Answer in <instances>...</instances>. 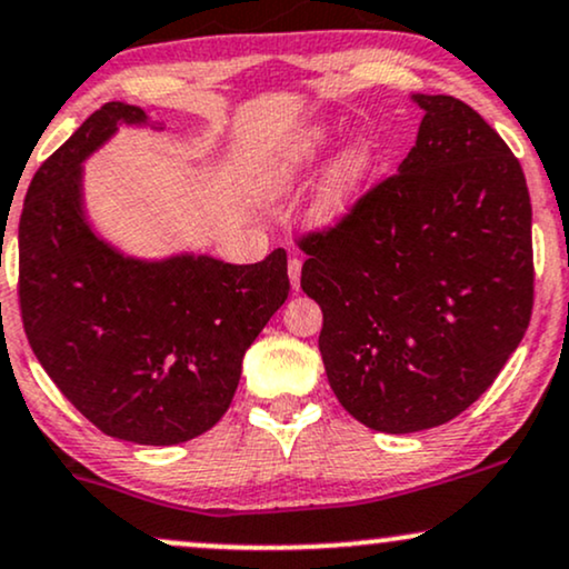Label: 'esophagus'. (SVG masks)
<instances>
[{
  "label": "esophagus",
  "mask_w": 569,
  "mask_h": 569,
  "mask_svg": "<svg viewBox=\"0 0 569 569\" xmlns=\"http://www.w3.org/2000/svg\"><path fill=\"white\" fill-rule=\"evenodd\" d=\"M300 269H303V261H300V258H290V263H287V273H290L292 290H298L300 287Z\"/></svg>",
  "instance_id": "34e87169"
}]
</instances>
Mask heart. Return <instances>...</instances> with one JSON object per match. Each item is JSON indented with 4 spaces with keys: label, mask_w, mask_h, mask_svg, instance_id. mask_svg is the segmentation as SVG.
<instances>
[{
    "label": "heart",
    "mask_w": 569,
    "mask_h": 569,
    "mask_svg": "<svg viewBox=\"0 0 569 569\" xmlns=\"http://www.w3.org/2000/svg\"><path fill=\"white\" fill-rule=\"evenodd\" d=\"M335 142V129L327 123H311L292 134L287 142L273 147L258 166V189L266 198L292 194L306 184L308 173L319 166V160ZM375 156L367 142H350L338 152L321 177L313 194L311 216L321 227L338 223L350 213L356 200L361 198Z\"/></svg>",
    "instance_id": "heart-1"
}]
</instances>
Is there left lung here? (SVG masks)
Instances as JSON below:
<instances>
[{
	"label": "left lung",
	"instance_id": "obj_1",
	"mask_svg": "<svg viewBox=\"0 0 569 569\" xmlns=\"http://www.w3.org/2000/svg\"><path fill=\"white\" fill-rule=\"evenodd\" d=\"M417 144L338 227L308 234L329 388L377 432L451 422L493 385L532 311L520 160L469 104L411 94Z\"/></svg>",
	"mask_w": 569,
	"mask_h": 569
}]
</instances>
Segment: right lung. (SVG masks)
I'll list each match as a JSON object with an SVG mask.
<instances>
[{"instance_id": "add662e5", "label": "right lung", "mask_w": 569, "mask_h": 569, "mask_svg": "<svg viewBox=\"0 0 569 569\" xmlns=\"http://www.w3.org/2000/svg\"><path fill=\"white\" fill-rule=\"evenodd\" d=\"M142 108L108 102L44 160L18 227L20 313L33 353L91 425L139 446L210 430L240 385L244 350L290 296L287 252L261 263L126 256L94 231L83 160Z\"/></svg>"}]
</instances>
